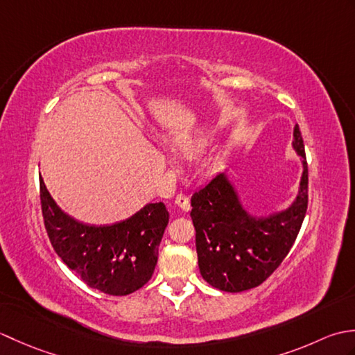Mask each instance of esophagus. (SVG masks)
Masks as SVG:
<instances>
[{
	"label": "esophagus",
	"instance_id": "1",
	"mask_svg": "<svg viewBox=\"0 0 355 355\" xmlns=\"http://www.w3.org/2000/svg\"><path fill=\"white\" fill-rule=\"evenodd\" d=\"M175 205L183 210V212H189L191 210V202H189V198L186 197L184 193H178L175 197Z\"/></svg>",
	"mask_w": 355,
	"mask_h": 355
}]
</instances>
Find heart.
Returning a JSON list of instances; mask_svg holds the SVG:
<instances>
[{
	"label": "heart",
	"mask_w": 355,
	"mask_h": 355,
	"mask_svg": "<svg viewBox=\"0 0 355 355\" xmlns=\"http://www.w3.org/2000/svg\"><path fill=\"white\" fill-rule=\"evenodd\" d=\"M210 139H212V132L207 130H201L192 134L180 135V137L173 139L169 145L173 153L178 155L193 157V155H198L207 148Z\"/></svg>",
	"instance_id": "b5f03b06"
}]
</instances>
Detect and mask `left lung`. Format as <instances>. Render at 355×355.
I'll use <instances>...</instances> for the list:
<instances>
[{
  "instance_id": "obj_1",
  "label": "left lung",
  "mask_w": 355,
  "mask_h": 355,
  "mask_svg": "<svg viewBox=\"0 0 355 355\" xmlns=\"http://www.w3.org/2000/svg\"><path fill=\"white\" fill-rule=\"evenodd\" d=\"M291 146L302 175L291 205L270 215H253L227 172L212 178L191 198V216L202 279L215 288L239 293L261 285L281 266L296 241L308 205V166L299 125Z\"/></svg>"
}]
</instances>
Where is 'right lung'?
<instances>
[{
    "mask_svg": "<svg viewBox=\"0 0 355 355\" xmlns=\"http://www.w3.org/2000/svg\"><path fill=\"white\" fill-rule=\"evenodd\" d=\"M40 187L50 243L65 266L88 286L110 296H126L149 281L169 223L163 202H149L123 221L94 225L67 215L51 198L42 178Z\"/></svg>",
    "mask_w": 355,
    "mask_h": 355,
    "instance_id": "obj_1",
    "label": "right lung"
}]
</instances>
